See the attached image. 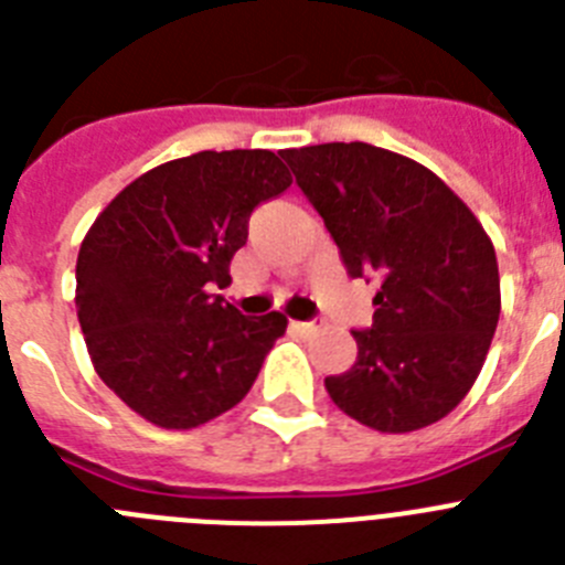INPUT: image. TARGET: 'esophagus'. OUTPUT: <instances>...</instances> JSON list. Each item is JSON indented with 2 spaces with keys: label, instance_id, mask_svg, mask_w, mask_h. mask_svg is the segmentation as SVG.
I'll use <instances>...</instances> for the list:
<instances>
[{
  "label": "esophagus",
  "instance_id": "34e87169",
  "mask_svg": "<svg viewBox=\"0 0 565 565\" xmlns=\"http://www.w3.org/2000/svg\"><path fill=\"white\" fill-rule=\"evenodd\" d=\"M291 328L297 333H302V337H311V333H317L319 328H322V319H311V322H291Z\"/></svg>",
  "mask_w": 565,
  "mask_h": 565
}]
</instances>
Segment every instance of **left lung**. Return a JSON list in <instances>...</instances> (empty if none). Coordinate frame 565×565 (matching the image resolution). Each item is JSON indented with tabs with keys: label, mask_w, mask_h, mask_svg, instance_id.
Here are the masks:
<instances>
[{
	"label": "left lung",
	"mask_w": 565,
	"mask_h": 565,
	"mask_svg": "<svg viewBox=\"0 0 565 565\" xmlns=\"http://www.w3.org/2000/svg\"><path fill=\"white\" fill-rule=\"evenodd\" d=\"M351 277L376 274L356 362L328 376L339 411L379 433L452 413L476 384L501 317L495 246L467 203L413 158L371 143L282 149Z\"/></svg>",
	"instance_id": "8db88e82"
}]
</instances>
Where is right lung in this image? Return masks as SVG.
I'll use <instances>...</instances> for the list:
<instances>
[{
    "label": "right lung",
    "mask_w": 565,
    "mask_h": 565,
    "mask_svg": "<svg viewBox=\"0 0 565 565\" xmlns=\"http://www.w3.org/2000/svg\"><path fill=\"white\" fill-rule=\"evenodd\" d=\"M288 186L268 149H206L135 178L82 239L76 308L93 367L154 427L232 411L286 333L279 311L243 317L212 291L232 282L254 206Z\"/></svg>",
    "instance_id": "1"
}]
</instances>
